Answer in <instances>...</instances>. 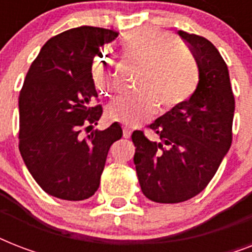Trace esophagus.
<instances>
[{"mask_svg": "<svg viewBox=\"0 0 252 252\" xmlns=\"http://www.w3.org/2000/svg\"><path fill=\"white\" fill-rule=\"evenodd\" d=\"M130 134H132V130H130L129 128H126V126H124V129H123V136H124V138H129Z\"/></svg>", "mask_w": 252, "mask_h": 252, "instance_id": "1", "label": "esophagus"}]
</instances>
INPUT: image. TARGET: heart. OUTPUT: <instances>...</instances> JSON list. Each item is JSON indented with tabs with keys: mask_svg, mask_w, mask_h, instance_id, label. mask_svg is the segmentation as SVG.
<instances>
[{
	"mask_svg": "<svg viewBox=\"0 0 252 252\" xmlns=\"http://www.w3.org/2000/svg\"><path fill=\"white\" fill-rule=\"evenodd\" d=\"M122 51L126 61L140 66V94L110 103L106 112L110 122L133 128L153 118L158 104L162 110H171L195 91L199 78L195 59L171 35L157 29L140 30L123 43ZM91 77L99 93H110V61H95Z\"/></svg>",
	"mask_w": 252,
	"mask_h": 252,
	"instance_id": "1",
	"label": "heart"
}]
</instances>
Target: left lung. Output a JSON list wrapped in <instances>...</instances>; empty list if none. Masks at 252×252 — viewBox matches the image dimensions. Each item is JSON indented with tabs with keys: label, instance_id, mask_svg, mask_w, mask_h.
<instances>
[{
	"label": "left lung",
	"instance_id": "left-lung-1",
	"mask_svg": "<svg viewBox=\"0 0 252 252\" xmlns=\"http://www.w3.org/2000/svg\"><path fill=\"white\" fill-rule=\"evenodd\" d=\"M199 68L193 94L152 123L159 136L132 134L142 193L162 204L182 203L203 191L230 149L235 100L225 61L205 37L178 31Z\"/></svg>",
	"mask_w": 252,
	"mask_h": 252
}]
</instances>
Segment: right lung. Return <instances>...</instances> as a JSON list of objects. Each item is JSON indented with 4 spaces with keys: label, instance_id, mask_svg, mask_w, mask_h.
<instances>
[{
    "label": "right lung",
    "instance_id": "1",
    "mask_svg": "<svg viewBox=\"0 0 252 252\" xmlns=\"http://www.w3.org/2000/svg\"><path fill=\"white\" fill-rule=\"evenodd\" d=\"M119 32L81 26L51 37L30 66L19 94V152L48 195L69 201L89 199L99 188L119 123L81 137L102 116L91 66L100 47Z\"/></svg>",
    "mask_w": 252,
    "mask_h": 252
}]
</instances>
